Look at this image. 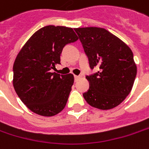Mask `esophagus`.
I'll return each mask as SVG.
<instances>
[{"label": "esophagus", "mask_w": 149, "mask_h": 149, "mask_svg": "<svg viewBox=\"0 0 149 149\" xmlns=\"http://www.w3.org/2000/svg\"><path fill=\"white\" fill-rule=\"evenodd\" d=\"M79 79H80V76H79V75H74V80H75V81H77Z\"/></svg>", "instance_id": "esophagus-1"}]
</instances>
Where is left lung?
<instances>
[{"mask_svg":"<svg viewBox=\"0 0 149 149\" xmlns=\"http://www.w3.org/2000/svg\"><path fill=\"white\" fill-rule=\"evenodd\" d=\"M91 68L99 71L86 76L89 91L83 94L86 102L100 110L120 105L129 95L137 74V65L131 49L107 30L90 26L74 28Z\"/></svg>","mask_w":149,"mask_h":149,"instance_id":"8db88e82","label":"left lung"}]
</instances>
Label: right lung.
I'll list each match as a JSON object with an SVG mask.
<instances>
[{
  "mask_svg": "<svg viewBox=\"0 0 149 149\" xmlns=\"http://www.w3.org/2000/svg\"><path fill=\"white\" fill-rule=\"evenodd\" d=\"M78 39L71 27L49 25L35 32L19 51L13 64V87L33 112L53 116L65 107L74 75L51 70L60 63L63 47Z\"/></svg>",
  "mask_w": 149,
  "mask_h": 149,
  "instance_id": "1",
  "label": "right lung"
}]
</instances>
